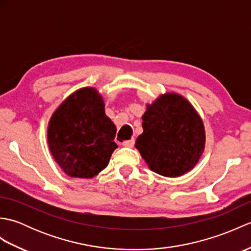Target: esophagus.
Returning a JSON list of instances; mask_svg holds the SVG:
<instances>
[{
    "instance_id": "esophagus-1",
    "label": "esophagus",
    "mask_w": 251,
    "mask_h": 251,
    "mask_svg": "<svg viewBox=\"0 0 251 251\" xmlns=\"http://www.w3.org/2000/svg\"><path fill=\"white\" fill-rule=\"evenodd\" d=\"M124 147H128V148H132L135 145V139H130V140H126L122 143Z\"/></svg>"
}]
</instances>
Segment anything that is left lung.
<instances>
[{
	"label": "left lung",
	"instance_id": "8db88e82",
	"mask_svg": "<svg viewBox=\"0 0 251 251\" xmlns=\"http://www.w3.org/2000/svg\"><path fill=\"white\" fill-rule=\"evenodd\" d=\"M142 121L135 146L152 172L172 178L194 168L204 152L205 129L188 100L175 93L162 95L147 105Z\"/></svg>",
	"mask_w": 251,
	"mask_h": 251
}]
</instances>
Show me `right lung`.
Returning <instances> with one entry per match:
<instances>
[{
	"label": "right lung",
	"mask_w": 251,
	"mask_h": 251,
	"mask_svg": "<svg viewBox=\"0 0 251 251\" xmlns=\"http://www.w3.org/2000/svg\"><path fill=\"white\" fill-rule=\"evenodd\" d=\"M116 127L104 113L98 90L85 87L69 96L50 117L47 139L55 161L68 176L93 178L108 166Z\"/></svg>",
	"instance_id": "1"
}]
</instances>
